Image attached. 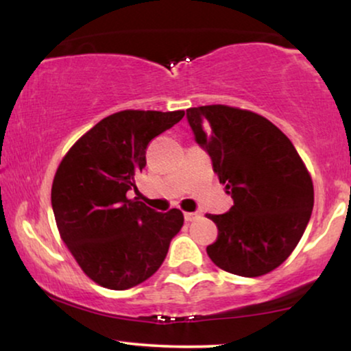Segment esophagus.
<instances>
[{"label":"esophagus","instance_id":"1","mask_svg":"<svg viewBox=\"0 0 351 351\" xmlns=\"http://www.w3.org/2000/svg\"><path fill=\"white\" fill-rule=\"evenodd\" d=\"M184 217H185L186 222H193V220L198 219L199 215L196 214V213H184Z\"/></svg>","mask_w":351,"mask_h":351}]
</instances>
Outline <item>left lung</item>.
<instances>
[{
    "label": "left lung",
    "instance_id": "8db88e82",
    "mask_svg": "<svg viewBox=\"0 0 351 351\" xmlns=\"http://www.w3.org/2000/svg\"><path fill=\"white\" fill-rule=\"evenodd\" d=\"M195 141L232 195L228 213L206 214L219 234L208 256L233 275L256 278L280 267L313 210V182L292 142L261 114L204 105L186 110Z\"/></svg>",
    "mask_w": 351,
    "mask_h": 351
}]
</instances>
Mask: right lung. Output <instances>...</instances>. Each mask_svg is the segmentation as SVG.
<instances>
[{"label":"right lung","mask_w":351,"mask_h":351,"mask_svg":"<svg viewBox=\"0 0 351 351\" xmlns=\"http://www.w3.org/2000/svg\"><path fill=\"white\" fill-rule=\"evenodd\" d=\"M184 114H110L78 138L57 167L51 203L62 241L81 270L107 289L124 291L148 280L184 225L179 209L156 213L126 196L147 165L148 143Z\"/></svg>","instance_id":"1"}]
</instances>
